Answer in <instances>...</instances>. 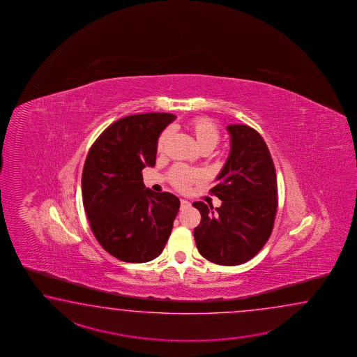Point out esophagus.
Here are the masks:
<instances>
[{"label":"esophagus","mask_w":357,"mask_h":357,"mask_svg":"<svg viewBox=\"0 0 357 357\" xmlns=\"http://www.w3.org/2000/svg\"><path fill=\"white\" fill-rule=\"evenodd\" d=\"M180 203H181L182 208H185V206H190V202L185 200V199H181V200H180Z\"/></svg>","instance_id":"esophagus-1"}]
</instances>
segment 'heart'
Masks as SVG:
<instances>
[{
    "label": "heart",
    "instance_id": "heart-1",
    "mask_svg": "<svg viewBox=\"0 0 357 357\" xmlns=\"http://www.w3.org/2000/svg\"><path fill=\"white\" fill-rule=\"evenodd\" d=\"M188 128L192 132V135L195 137L199 146L202 148V151H204V149L212 151L220 143V128L215 122L208 117H195V119L190 120ZM169 137H171V129H165L160 132V137L157 139V151L158 152L165 151ZM168 178L175 189L180 190V191H188L192 183L199 181L200 176L185 166H175L169 171Z\"/></svg>",
    "mask_w": 357,
    "mask_h": 357
}]
</instances>
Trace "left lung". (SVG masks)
I'll list each match as a JSON object with an SVG mask.
<instances>
[{
  "mask_svg": "<svg viewBox=\"0 0 357 357\" xmlns=\"http://www.w3.org/2000/svg\"><path fill=\"white\" fill-rule=\"evenodd\" d=\"M231 153L211 194L220 208L195 202L202 214L194 238L199 252L220 266H238L263 249L278 206L277 175L264 139L248 125H229Z\"/></svg>",
  "mask_w": 357,
  "mask_h": 357,
  "instance_id": "8db88e82",
  "label": "left lung"
}]
</instances>
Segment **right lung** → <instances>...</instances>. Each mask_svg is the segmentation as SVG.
Listing matches in <instances>:
<instances>
[{
	"instance_id": "1",
	"label": "right lung",
	"mask_w": 357,
	"mask_h": 357,
	"mask_svg": "<svg viewBox=\"0 0 357 357\" xmlns=\"http://www.w3.org/2000/svg\"><path fill=\"white\" fill-rule=\"evenodd\" d=\"M172 114H131L111 123L93 143L84 163L82 194L100 246L126 263L160 255L178 213L171 192L145 189L143 169L155 165L157 139Z\"/></svg>"
}]
</instances>
